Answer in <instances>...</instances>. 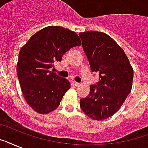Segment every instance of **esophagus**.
Instances as JSON below:
<instances>
[{"mask_svg": "<svg viewBox=\"0 0 148 148\" xmlns=\"http://www.w3.org/2000/svg\"><path fill=\"white\" fill-rule=\"evenodd\" d=\"M73 84H74V86H76V87H78V86L81 85V84L78 83V82H76V81H74V82H73Z\"/></svg>", "mask_w": 148, "mask_h": 148, "instance_id": "1", "label": "esophagus"}]
</instances>
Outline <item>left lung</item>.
<instances>
[{
  "mask_svg": "<svg viewBox=\"0 0 148 148\" xmlns=\"http://www.w3.org/2000/svg\"><path fill=\"white\" fill-rule=\"evenodd\" d=\"M92 72L99 74L97 85L80 101L83 112L91 119L101 121L119 110L131 92L134 71L121 47L107 34L86 31L79 34Z\"/></svg>",
  "mask_w": 148,
  "mask_h": 148,
  "instance_id": "1",
  "label": "left lung"
}]
</instances>
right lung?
<instances>
[{
  "label": "right lung",
  "instance_id": "1",
  "mask_svg": "<svg viewBox=\"0 0 148 148\" xmlns=\"http://www.w3.org/2000/svg\"><path fill=\"white\" fill-rule=\"evenodd\" d=\"M81 45L74 31L59 26H48L38 31L19 52L17 73L25 101L36 112L46 114L58 108L71 88L67 79L50 69L61 61L64 53Z\"/></svg>",
  "mask_w": 148,
  "mask_h": 148
}]
</instances>
